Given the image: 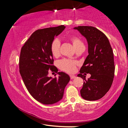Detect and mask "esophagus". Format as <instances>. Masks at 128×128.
<instances>
[{
    "label": "esophagus",
    "instance_id": "34e87169",
    "mask_svg": "<svg viewBox=\"0 0 128 128\" xmlns=\"http://www.w3.org/2000/svg\"><path fill=\"white\" fill-rule=\"evenodd\" d=\"M70 79H74V78H76V76H74V75H70Z\"/></svg>",
    "mask_w": 128,
    "mask_h": 128
}]
</instances>
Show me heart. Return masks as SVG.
Returning <instances> with one entry per match:
<instances>
[{
	"instance_id": "b5f03b06",
	"label": "heart",
	"mask_w": 128,
	"mask_h": 128,
	"mask_svg": "<svg viewBox=\"0 0 128 128\" xmlns=\"http://www.w3.org/2000/svg\"><path fill=\"white\" fill-rule=\"evenodd\" d=\"M70 40L72 42L74 48L76 50L80 47L84 46V43L77 36H71ZM60 42L58 39L56 38L51 43V51L52 55L54 56H58L60 53ZM59 66L62 70L66 71L68 73H73L76 70V66L77 62L73 60L69 59H62L60 60L59 62Z\"/></svg>"
}]
</instances>
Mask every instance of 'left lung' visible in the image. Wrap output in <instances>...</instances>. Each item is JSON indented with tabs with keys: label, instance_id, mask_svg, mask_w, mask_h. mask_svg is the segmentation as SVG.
Returning <instances> with one entry per match:
<instances>
[{
	"label": "left lung",
	"instance_id": "obj_1",
	"mask_svg": "<svg viewBox=\"0 0 128 128\" xmlns=\"http://www.w3.org/2000/svg\"><path fill=\"white\" fill-rule=\"evenodd\" d=\"M73 29L86 39L88 44V55L77 75L84 81L81 95L87 100H98L109 91L113 82L114 65L112 48L106 36L96 28L80 26ZM85 72L91 74L88 80Z\"/></svg>",
	"mask_w": 128,
	"mask_h": 128
}]
</instances>
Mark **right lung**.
<instances>
[{"mask_svg": "<svg viewBox=\"0 0 128 128\" xmlns=\"http://www.w3.org/2000/svg\"><path fill=\"white\" fill-rule=\"evenodd\" d=\"M66 26L44 28L36 30L21 48L19 68L28 92L33 98L43 104H52L61 100L66 86L70 81L68 74L53 66L51 43ZM49 68L59 76H48ZM56 74H55L56 76Z\"/></svg>", "mask_w": 128, "mask_h": 128, "instance_id": "1", "label": "right lung"}]
</instances>
